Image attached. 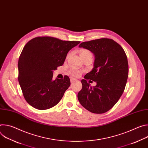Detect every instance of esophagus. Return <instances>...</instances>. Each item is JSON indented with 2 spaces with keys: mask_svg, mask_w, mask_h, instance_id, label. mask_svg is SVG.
Instances as JSON below:
<instances>
[{
  "mask_svg": "<svg viewBox=\"0 0 148 148\" xmlns=\"http://www.w3.org/2000/svg\"><path fill=\"white\" fill-rule=\"evenodd\" d=\"M77 81V80L76 79H75V78H73V77H70V81H71V83H73V82H76Z\"/></svg>",
  "mask_w": 148,
  "mask_h": 148,
  "instance_id": "1",
  "label": "esophagus"
}]
</instances>
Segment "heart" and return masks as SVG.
<instances>
[{
	"label": "heart",
	"mask_w": 148,
	"mask_h": 148,
	"mask_svg": "<svg viewBox=\"0 0 148 148\" xmlns=\"http://www.w3.org/2000/svg\"><path fill=\"white\" fill-rule=\"evenodd\" d=\"M79 54H80V56L81 57H82V58L83 60L86 59L87 58H88V57H92V53L88 49H81L80 50V52H79ZM70 54H69L67 55V58L70 56ZM70 74L73 76V77H79L81 74H82V72L79 70L78 69H76V68H71L70 71Z\"/></svg>",
	"instance_id": "obj_1"
}]
</instances>
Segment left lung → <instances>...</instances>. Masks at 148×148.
I'll return each mask as SVG.
<instances>
[{
  "label": "left lung",
  "mask_w": 148,
  "mask_h": 148,
  "mask_svg": "<svg viewBox=\"0 0 148 148\" xmlns=\"http://www.w3.org/2000/svg\"><path fill=\"white\" fill-rule=\"evenodd\" d=\"M79 47L93 53L95 61L92 70L81 80L82 88L78 93V101L92 113L106 112L124 91L129 71L127 57L118 43L108 38L82 42ZM88 80L96 82L97 85L90 87Z\"/></svg>",
  "instance_id": "8db88e82"
}]
</instances>
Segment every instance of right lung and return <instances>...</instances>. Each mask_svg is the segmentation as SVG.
<instances>
[{"mask_svg":"<svg viewBox=\"0 0 148 148\" xmlns=\"http://www.w3.org/2000/svg\"><path fill=\"white\" fill-rule=\"evenodd\" d=\"M80 43L50 36L32 38L18 58V80L27 102L45 110L57 105L70 86L67 75L53 80V71L64 64L68 52Z\"/></svg>","mask_w":148,"mask_h":148,"instance_id":"obj_1","label":"right lung"}]
</instances>
